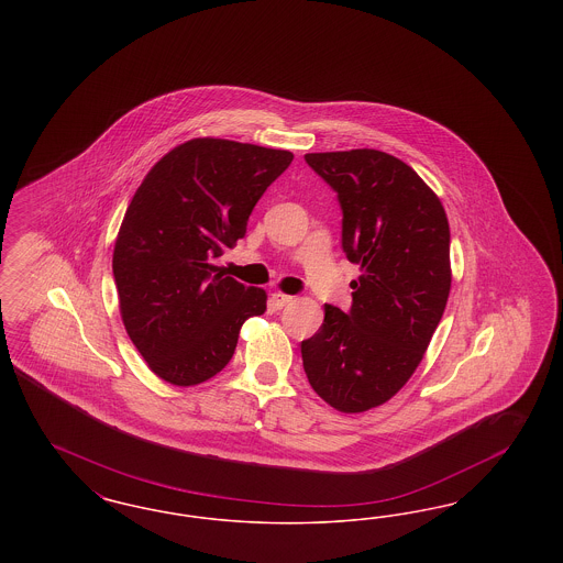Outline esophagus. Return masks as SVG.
I'll list each match as a JSON object with an SVG mask.
<instances>
[{"label": "esophagus", "instance_id": "34e87169", "mask_svg": "<svg viewBox=\"0 0 563 563\" xmlns=\"http://www.w3.org/2000/svg\"><path fill=\"white\" fill-rule=\"evenodd\" d=\"M291 301H294L291 295L280 294V291H274V294L269 295L272 308H283V306H287V303H291Z\"/></svg>", "mask_w": 563, "mask_h": 563}]
</instances>
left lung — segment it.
Here are the masks:
<instances>
[{
  "instance_id": "8db88e82",
  "label": "left lung",
  "mask_w": 563,
  "mask_h": 563,
  "mask_svg": "<svg viewBox=\"0 0 563 563\" xmlns=\"http://www.w3.org/2000/svg\"><path fill=\"white\" fill-rule=\"evenodd\" d=\"M338 191L342 246L361 266L352 308L324 306L301 342L310 386L342 413L393 399L418 369L452 287L450 223L439 196L405 162L377 150L306 154Z\"/></svg>"
}]
</instances>
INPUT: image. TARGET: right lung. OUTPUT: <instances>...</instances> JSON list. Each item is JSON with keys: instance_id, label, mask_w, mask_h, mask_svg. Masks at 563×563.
<instances>
[{"instance_id": "add662e5", "label": "right lung", "mask_w": 563, "mask_h": 563, "mask_svg": "<svg viewBox=\"0 0 563 563\" xmlns=\"http://www.w3.org/2000/svg\"><path fill=\"white\" fill-rule=\"evenodd\" d=\"M291 161L287 150L198 136L162 156L134 191L111 268L126 333L164 382L211 379L242 322L266 312V291L225 276L217 260Z\"/></svg>"}]
</instances>
